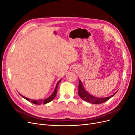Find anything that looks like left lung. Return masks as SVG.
Wrapping results in <instances>:
<instances>
[{
  "instance_id": "1",
  "label": "left lung",
  "mask_w": 135,
  "mask_h": 135,
  "mask_svg": "<svg viewBox=\"0 0 135 135\" xmlns=\"http://www.w3.org/2000/svg\"><path fill=\"white\" fill-rule=\"evenodd\" d=\"M117 91L114 93L112 96L106 97H97L91 95L90 93H89L86 90H85L83 85L82 84L81 81L79 79V85H78V95L79 96L81 99L88 102L91 104H100L105 102L109 100L110 98L112 97L117 92Z\"/></svg>"
}]
</instances>
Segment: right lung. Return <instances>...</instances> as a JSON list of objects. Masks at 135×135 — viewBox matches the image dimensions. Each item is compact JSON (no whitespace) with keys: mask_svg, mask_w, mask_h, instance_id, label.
Here are the masks:
<instances>
[{"mask_svg":"<svg viewBox=\"0 0 135 135\" xmlns=\"http://www.w3.org/2000/svg\"><path fill=\"white\" fill-rule=\"evenodd\" d=\"M61 80V79H60L58 81V83H57L55 90H54V92H53V93L52 94V95L50 97H48V98H47V99H45L44 100H42V99L41 100H31L30 99H28V98H27V97H26L25 96H22V95H21V94H20V95H21L23 98H24V99H26V100H27L28 101H30L31 103H33L34 104L40 105V104H47L48 103H50V102L52 101L53 100L55 99V97H56V94H57V92L58 85H59V84L60 83Z\"/></svg>","mask_w":135,"mask_h":135,"instance_id":"right-lung-1","label":"right lung"}]
</instances>
